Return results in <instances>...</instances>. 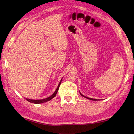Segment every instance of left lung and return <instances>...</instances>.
<instances>
[{
  "label": "left lung",
  "mask_w": 134,
  "mask_h": 134,
  "mask_svg": "<svg viewBox=\"0 0 134 134\" xmlns=\"http://www.w3.org/2000/svg\"><path fill=\"white\" fill-rule=\"evenodd\" d=\"M79 93H80V94H81L82 97H85V98H86L89 99H90V100H93V101H97V100H99V99H94V98H92L87 97H86V96H83V95L82 94L81 92H79Z\"/></svg>",
  "instance_id": "left-lung-1"
}]
</instances>
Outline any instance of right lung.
I'll use <instances>...</instances> for the list:
<instances>
[{
    "label": "right lung",
    "instance_id": "1",
    "mask_svg": "<svg viewBox=\"0 0 134 134\" xmlns=\"http://www.w3.org/2000/svg\"><path fill=\"white\" fill-rule=\"evenodd\" d=\"M62 80V79L60 80V81L59 83L58 86V87H57V89L55 91V92H54L51 96L48 97H47L46 98H44V99H29V98H25L26 99L27 101L31 102V103L36 104H39L44 103V102H47L48 101H50L51 99H52L53 98H54L56 96L57 93H58V90H59V88L60 87V84H61Z\"/></svg>",
    "mask_w": 134,
    "mask_h": 134
}]
</instances>
